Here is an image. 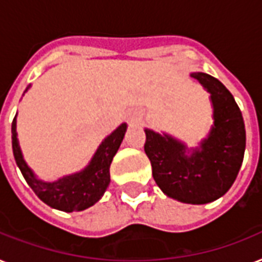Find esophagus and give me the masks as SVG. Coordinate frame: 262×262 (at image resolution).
I'll use <instances>...</instances> for the list:
<instances>
[{
  "label": "esophagus",
  "mask_w": 262,
  "mask_h": 262,
  "mask_svg": "<svg viewBox=\"0 0 262 262\" xmlns=\"http://www.w3.org/2000/svg\"><path fill=\"white\" fill-rule=\"evenodd\" d=\"M130 122L133 123V125H135V123H136V121H135V119H130Z\"/></svg>",
  "instance_id": "1"
}]
</instances>
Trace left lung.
Listing matches in <instances>:
<instances>
[{"mask_svg": "<svg viewBox=\"0 0 262 262\" xmlns=\"http://www.w3.org/2000/svg\"><path fill=\"white\" fill-rule=\"evenodd\" d=\"M211 94L213 126L199 148L171 136L145 129L144 151L152 175L164 194L186 204H207L220 199L232 186L244 162L246 130L239 107L219 80L201 72L191 73Z\"/></svg>", "mask_w": 262, "mask_h": 262, "instance_id": "8db88e82", "label": "left lung"}]
</instances>
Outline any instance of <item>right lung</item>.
Segmentation results:
<instances>
[{"label":"right lung","mask_w":262,"mask_h":262,"mask_svg":"<svg viewBox=\"0 0 262 262\" xmlns=\"http://www.w3.org/2000/svg\"><path fill=\"white\" fill-rule=\"evenodd\" d=\"M28 88L30 87H27V90ZM126 127V123H122L110 136H107L84 170L67 175L55 182H45L36 178V175L27 166L26 160L23 159L14 117L12 122V148L14 160L27 183L43 203L63 212L84 211L98 203L104 194L110 183V164L122 143Z\"/></svg>","instance_id":"add662e5"}]
</instances>
